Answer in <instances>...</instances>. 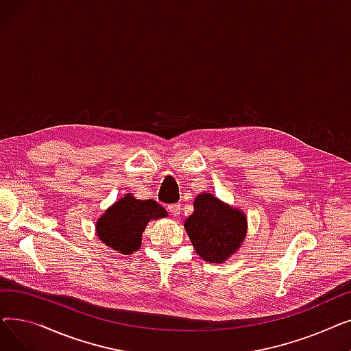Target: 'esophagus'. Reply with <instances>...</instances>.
I'll list each match as a JSON object with an SVG mask.
<instances>
[{"label": "esophagus", "mask_w": 351, "mask_h": 351, "mask_svg": "<svg viewBox=\"0 0 351 351\" xmlns=\"http://www.w3.org/2000/svg\"><path fill=\"white\" fill-rule=\"evenodd\" d=\"M168 209H169V212L173 215V217H178L179 215H180V205L179 204H173V205H169L168 206Z\"/></svg>", "instance_id": "34e87169"}]
</instances>
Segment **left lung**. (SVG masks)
Instances as JSON below:
<instances>
[{"instance_id":"left-lung-1","label":"left lung","mask_w":351,"mask_h":351,"mask_svg":"<svg viewBox=\"0 0 351 351\" xmlns=\"http://www.w3.org/2000/svg\"><path fill=\"white\" fill-rule=\"evenodd\" d=\"M183 226L202 259L225 263L245 241L247 217L243 210L204 192L195 197L193 213Z\"/></svg>"}]
</instances>
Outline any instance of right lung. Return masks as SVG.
<instances>
[{
  "mask_svg": "<svg viewBox=\"0 0 351 351\" xmlns=\"http://www.w3.org/2000/svg\"><path fill=\"white\" fill-rule=\"evenodd\" d=\"M168 216V212L152 199L139 200L126 193L98 217L95 232L99 241L112 250L131 254L142 245V233L149 223Z\"/></svg>",
  "mask_w": 351,
  "mask_h": 351,
  "instance_id": "obj_1",
  "label": "right lung"
}]
</instances>
